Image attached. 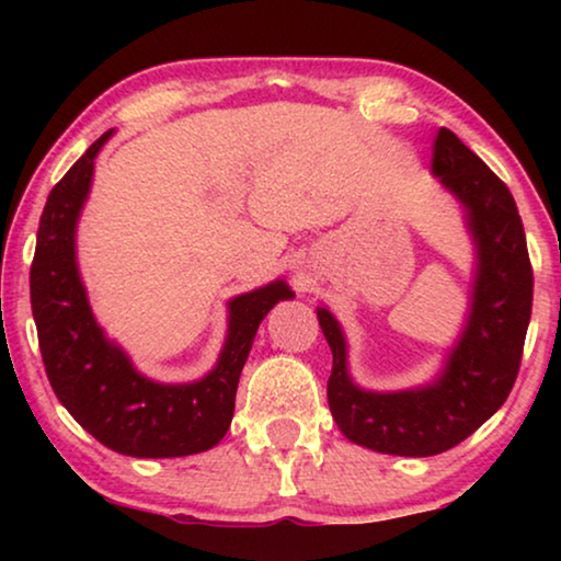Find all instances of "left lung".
Listing matches in <instances>:
<instances>
[{
	"label": "left lung",
	"instance_id": "1",
	"mask_svg": "<svg viewBox=\"0 0 561 561\" xmlns=\"http://www.w3.org/2000/svg\"><path fill=\"white\" fill-rule=\"evenodd\" d=\"M432 173L459 198L478 250L470 317L432 386L373 393L347 373V342L329 309H317L332 347L327 382L336 426L359 447L401 457L442 455L465 442L508 398L531 319L534 271L511 191L451 129L434 140Z\"/></svg>",
	"mask_w": 561,
	"mask_h": 561
}]
</instances>
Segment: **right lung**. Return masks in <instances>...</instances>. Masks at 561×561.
<instances>
[{"label":"right lung","instance_id":"1","mask_svg":"<svg viewBox=\"0 0 561 561\" xmlns=\"http://www.w3.org/2000/svg\"><path fill=\"white\" fill-rule=\"evenodd\" d=\"M110 135L112 129L53 186L37 227L30 304L45 373L58 401L104 447L148 459L198 455L227 434L260 321L283 298H294V290L275 280L232 298L219 363L202 380L165 386L137 373L96 324L76 265V221L89 196L94 158Z\"/></svg>","mask_w":561,"mask_h":561}]
</instances>
